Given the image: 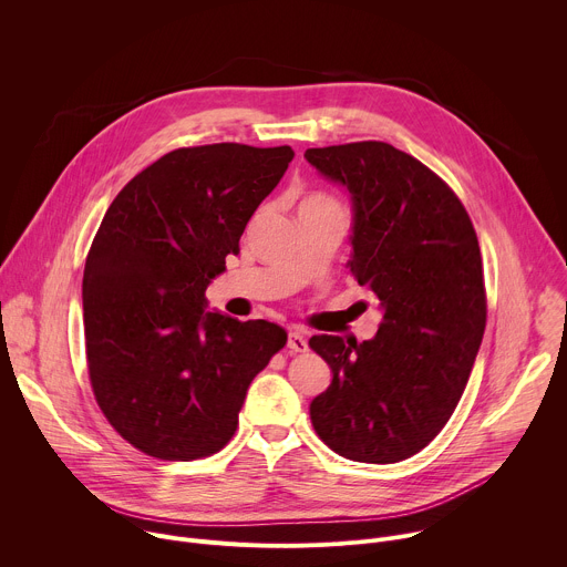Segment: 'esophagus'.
Returning <instances> with one entry per match:
<instances>
[{
    "instance_id": "1",
    "label": "esophagus",
    "mask_w": 567,
    "mask_h": 567,
    "mask_svg": "<svg viewBox=\"0 0 567 567\" xmlns=\"http://www.w3.org/2000/svg\"><path fill=\"white\" fill-rule=\"evenodd\" d=\"M287 348H289L291 352H305V350H307V337H305L302 332H298V330L289 332V341H287Z\"/></svg>"
}]
</instances>
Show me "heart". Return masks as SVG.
Instances as JSON below:
<instances>
[{"instance_id":"b5f03b06","label":"heart","mask_w":567,"mask_h":567,"mask_svg":"<svg viewBox=\"0 0 567 567\" xmlns=\"http://www.w3.org/2000/svg\"><path fill=\"white\" fill-rule=\"evenodd\" d=\"M305 204H332L328 197H311V199H307Z\"/></svg>"}]
</instances>
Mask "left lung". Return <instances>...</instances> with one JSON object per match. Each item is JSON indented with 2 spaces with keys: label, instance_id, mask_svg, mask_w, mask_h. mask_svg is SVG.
<instances>
[{
  "label": "left lung",
  "instance_id": "obj_1",
  "mask_svg": "<svg viewBox=\"0 0 567 567\" xmlns=\"http://www.w3.org/2000/svg\"><path fill=\"white\" fill-rule=\"evenodd\" d=\"M309 164L352 202L350 274L379 298L370 341L318 334L332 383L311 399L318 437L339 455L390 464L449 422L487 322L482 258L455 193L381 141L309 147Z\"/></svg>",
  "mask_w": 567,
  "mask_h": 567
}]
</instances>
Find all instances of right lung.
<instances>
[{"label":"right lung","instance_id":"add662e5","mask_svg":"<svg viewBox=\"0 0 567 567\" xmlns=\"http://www.w3.org/2000/svg\"><path fill=\"white\" fill-rule=\"evenodd\" d=\"M291 158L289 145L182 147L101 221L83 276L90 379L110 424L152 457L224 449L254 377L287 343L276 322L208 311L206 289Z\"/></svg>","mask_w":567,"mask_h":567}]
</instances>
